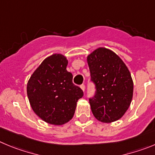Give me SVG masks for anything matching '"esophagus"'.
<instances>
[{"mask_svg": "<svg viewBox=\"0 0 155 155\" xmlns=\"http://www.w3.org/2000/svg\"><path fill=\"white\" fill-rule=\"evenodd\" d=\"M80 88H81V89H82V90L83 91V92H84L85 89H86V86H85L84 84H82V85H81Z\"/></svg>", "mask_w": 155, "mask_h": 155, "instance_id": "34e87169", "label": "esophagus"}]
</instances>
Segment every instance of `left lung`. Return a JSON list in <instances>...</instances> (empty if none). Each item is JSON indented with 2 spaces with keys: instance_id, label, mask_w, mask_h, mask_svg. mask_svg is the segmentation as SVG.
I'll use <instances>...</instances> for the list:
<instances>
[{
  "instance_id": "1",
  "label": "left lung",
  "mask_w": 155,
  "mask_h": 155,
  "mask_svg": "<svg viewBox=\"0 0 155 155\" xmlns=\"http://www.w3.org/2000/svg\"><path fill=\"white\" fill-rule=\"evenodd\" d=\"M95 92L89 99L95 118L105 123L118 120L130 106L133 95L131 73L121 58L108 49L94 50L87 57Z\"/></svg>"
}]
</instances>
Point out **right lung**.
Returning <instances> with one entry per match:
<instances>
[{
  "label": "right lung",
  "mask_w": 155,
  "mask_h": 155,
  "mask_svg": "<svg viewBox=\"0 0 155 155\" xmlns=\"http://www.w3.org/2000/svg\"><path fill=\"white\" fill-rule=\"evenodd\" d=\"M68 61L61 54L45 59L27 82V96L34 112L44 121L61 125L72 119L83 92L73 83L66 70Z\"/></svg>",
  "instance_id": "add662e5"
}]
</instances>
